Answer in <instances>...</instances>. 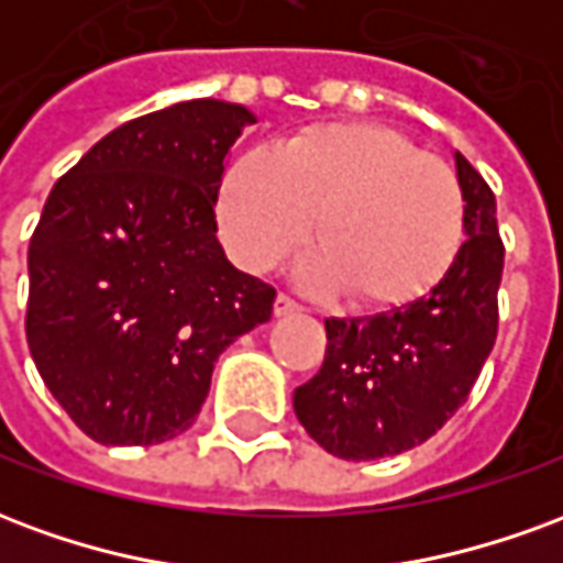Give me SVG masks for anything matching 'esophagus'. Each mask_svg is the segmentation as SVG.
<instances>
[{"label":"esophagus","mask_w":563,"mask_h":563,"mask_svg":"<svg viewBox=\"0 0 563 563\" xmlns=\"http://www.w3.org/2000/svg\"><path fill=\"white\" fill-rule=\"evenodd\" d=\"M298 310H301V305H298L295 298H289L286 292L277 295V301H274V313H277V317H289V313H298Z\"/></svg>","instance_id":"obj_1"}]
</instances>
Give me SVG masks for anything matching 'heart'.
<instances>
[{"label":"heart","mask_w":563,"mask_h":563,"mask_svg":"<svg viewBox=\"0 0 563 563\" xmlns=\"http://www.w3.org/2000/svg\"><path fill=\"white\" fill-rule=\"evenodd\" d=\"M234 258L271 271L298 253L317 217L305 277L353 305H407L443 280L464 241L459 174L398 129L319 123L277 147H250L217 198Z\"/></svg>","instance_id":"b5f03b06"}]
</instances>
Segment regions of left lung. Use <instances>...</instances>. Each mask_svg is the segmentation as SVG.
Returning a JSON list of instances; mask_svg holds the SVG:
<instances>
[{
  "label": "left lung",
  "instance_id": "1",
  "mask_svg": "<svg viewBox=\"0 0 563 563\" xmlns=\"http://www.w3.org/2000/svg\"><path fill=\"white\" fill-rule=\"evenodd\" d=\"M464 234L443 280L410 305L325 319V362L295 389L298 422L346 461L389 459L437 434L467 401L497 338L504 241L492 186L455 153Z\"/></svg>",
  "mask_w": 563,
  "mask_h": 563
}]
</instances>
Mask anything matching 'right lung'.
Returning a JSON list of instances; mask_svg holds the SVG:
<instances>
[{"label":"right lung","mask_w":563,"mask_h":563,"mask_svg":"<svg viewBox=\"0 0 563 563\" xmlns=\"http://www.w3.org/2000/svg\"><path fill=\"white\" fill-rule=\"evenodd\" d=\"M256 123L192 99L92 144L44 201L30 241L26 343L59 407L104 446L184 434L220 353L268 322L274 286L217 241L225 156Z\"/></svg>","instance_id":"1"}]
</instances>
